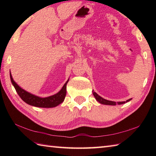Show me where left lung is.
I'll list each match as a JSON object with an SVG mask.
<instances>
[{"label":"left lung","mask_w":156,"mask_h":156,"mask_svg":"<svg viewBox=\"0 0 156 156\" xmlns=\"http://www.w3.org/2000/svg\"><path fill=\"white\" fill-rule=\"evenodd\" d=\"M92 93H93L94 97H95L96 100H97L98 102H100L101 104L102 105H122V104H124L125 102L130 101L132 98H129L128 100H127L126 101H122V102H116L115 101H108V100H106V99L103 98L102 97H101V96H99L97 93H96V92L92 90Z\"/></svg>","instance_id":"left-lung-1"}]
</instances>
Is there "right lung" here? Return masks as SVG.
Listing matches in <instances>:
<instances>
[{
	"instance_id": "1",
	"label": "right lung",
	"mask_w": 156,
	"mask_h": 156,
	"mask_svg": "<svg viewBox=\"0 0 156 156\" xmlns=\"http://www.w3.org/2000/svg\"><path fill=\"white\" fill-rule=\"evenodd\" d=\"M10 78H11L12 84L15 87L17 94L23 101L29 105L41 108L55 107L64 102L66 95V85H67V83L69 80L68 79L66 81L61 90L58 93L50 96V97L42 98L38 97V96L33 94L30 93V92H28L27 91L25 90L24 89L20 87L14 81V80H13L11 71H10Z\"/></svg>"
}]
</instances>
